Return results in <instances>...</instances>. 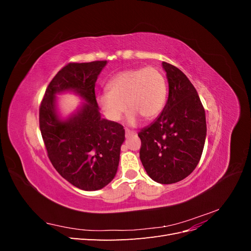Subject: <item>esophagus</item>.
Masks as SVG:
<instances>
[{
    "label": "esophagus",
    "mask_w": 251,
    "mask_h": 251,
    "mask_svg": "<svg viewBox=\"0 0 251 251\" xmlns=\"http://www.w3.org/2000/svg\"><path fill=\"white\" fill-rule=\"evenodd\" d=\"M133 135H136L135 131H130V130H127V128H126V137H130V136H133Z\"/></svg>",
    "instance_id": "obj_1"
}]
</instances>
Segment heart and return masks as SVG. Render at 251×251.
<instances>
[{
    "mask_svg": "<svg viewBox=\"0 0 251 251\" xmlns=\"http://www.w3.org/2000/svg\"><path fill=\"white\" fill-rule=\"evenodd\" d=\"M108 91L97 97L104 115L117 121L127 108V121L134 124L138 116L153 119L160 114L166 101L168 85L162 72L149 66L119 72L108 82Z\"/></svg>",
    "mask_w": 251,
    "mask_h": 251,
    "instance_id": "heart-1",
    "label": "heart"
}]
</instances>
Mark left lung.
Segmentation results:
<instances>
[{
    "label": "left lung",
    "mask_w": 251,
    "mask_h": 251,
    "mask_svg": "<svg viewBox=\"0 0 251 251\" xmlns=\"http://www.w3.org/2000/svg\"><path fill=\"white\" fill-rule=\"evenodd\" d=\"M169 98L154 123L138 133L140 160L154 181L176 183L198 165L206 137L205 111L193 83L177 67L163 62Z\"/></svg>",
    "instance_id": "8db88e82"
}]
</instances>
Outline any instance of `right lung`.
<instances>
[{
	"label": "right lung",
	"mask_w": 251,
	"mask_h": 251,
	"mask_svg": "<svg viewBox=\"0 0 251 251\" xmlns=\"http://www.w3.org/2000/svg\"><path fill=\"white\" fill-rule=\"evenodd\" d=\"M105 65L107 60L68 64L50 81L40 107V128L52 165L82 191H97L114 179L125 141L124 126L101 118L98 110L95 82ZM66 90L85 102L62 120L56 94Z\"/></svg>",
	"instance_id": "right-lung-1"
}]
</instances>
